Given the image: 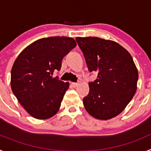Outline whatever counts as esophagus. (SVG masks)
I'll return each instance as SVG.
<instances>
[{
  "mask_svg": "<svg viewBox=\"0 0 151 151\" xmlns=\"http://www.w3.org/2000/svg\"><path fill=\"white\" fill-rule=\"evenodd\" d=\"M78 83H77V82H72V85H73V87H76V86H78Z\"/></svg>",
  "mask_w": 151,
  "mask_h": 151,
  "instance_id": "34e87169",
  "label": "esophagus"
}]
</instances>
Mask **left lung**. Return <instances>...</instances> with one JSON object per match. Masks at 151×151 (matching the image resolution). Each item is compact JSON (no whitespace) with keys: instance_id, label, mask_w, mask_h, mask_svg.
I'll use <instances>...</instances> for the list:
<instances>
[{"instance_id":"left-lung-1","label":"left lung","mask_w":151,"mask_h":151,"mask_svg":"<svg viewBox=\"0 0 151 151\" xmlns=\"http://www.w3.org/2000/svg\"><path fill=\"white\" fill-rule=\"evenodd\" d=\"M89 72L97 78L88 82L83 98L85 110L93 117L106 120L116 116L132 99L138 73L129 52L115 41L97 37L76 38Z\"/></svg>"}]
</instances>
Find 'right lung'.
<instances>
[{
	"label": "right lung",
	"mask_w": 151,
	"mask_h": 151,
	"mask_svg": "<svg viewBox=\"0 0 151 151\" xmlns=\"http://www.w3.org/2000/svg\"><path fill=\"white\" fill-rule=\"evenodd\" d=\"M76 46L73 38L48 37L35 41L18 56L11 70V88L25 110L39 119L55 115L69 83L54 77L62 60Z\"/></svg>",
	"instance_id": "1"
}]
</instances>
